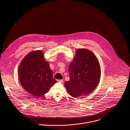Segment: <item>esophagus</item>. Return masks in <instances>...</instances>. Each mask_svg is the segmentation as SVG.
Instances as JSON below:
<instances>
[{"label":"esophagus","mask_w":130,"mask_h":130,"mask_svg":"<svg viewBox=\"0 0 130 130\" xmlns=\"http://www.w3.org/2000/svg\"><path fill=\"white\" fill-rule=\"evenodd\" d=\"M57 82H61V83H63V80L61 79V80H57Z\"/></svg>","instance_id":"esophagus-1"}]
</instances>
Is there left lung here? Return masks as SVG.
I'll return each mask as SVG.
<instances>
[{
  "label": "left lung",
  "mask_w": 130,
  "mask_h": 130,
  "mask_svg": "<svg viewBox=\"0 0 130 130\" xmlns=\"http://www.w3.org/2000/svg\"><path fill=\"white\" fill-rule=\"evenodd\" d=\"M70 80L64 86L72 96L79 97L91 93L97 86L101 77V67L98 59L90 50L78 49L70 64Z\"/></svg>",
  "instance_id": "obj_1"
}]
</instances>
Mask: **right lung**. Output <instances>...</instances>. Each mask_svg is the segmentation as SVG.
<instances>
[{
  "mask_svg": "<svg viewBox=\"0 0 130 130\" xmlns=\"http://www.w3.org/2000/svg\"><path fill=\"white\" fill-rule=\"evenodd\" d=\"M18 76L23 88L29 93L39 97L46 93L56 81L42 51H33L21 61Z\"/></svg>",
  "mask_w": 130,
  "mask_h": 130,
  "instance_id": "1",
  "label": "right lung"
}]
</instances>
